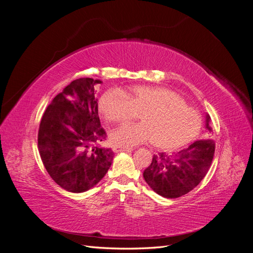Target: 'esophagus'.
Segmentation results:
<instances>
[{"mask_svg": "<svg viewBox=\"0 0 253 253\" xmlns=\"http://www.w3.org/2000/svg\"><path fill=\"white\" fill-rule=\"evenodd\" d=\"M132 148H122V147H114V151L115 152H129L132 151Z\"/></svg>", "mask_w": 253, "mask_h": 253, "instance_id": "obj_1", "label": "esophagus"}]
</instances>
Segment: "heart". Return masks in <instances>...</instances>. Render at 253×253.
Masks as SVG:
<instances>
[{"instance_id": "1", "label": "heart", "mask_w": 253, "mask_h": 253, "mask_svg": "<svg viewBox=\"0 0 253 253\" xmlns=\"http://www.w3.org/2000/svg\"><path fill=\"white\" fill-rule=\"evenodd\" d=\"M98 109L110 122L126 121L139 114L140 122L122 125L110 133L115 147L133 148L153 141L159 149H178L195 138L202 125L200 114L180 95L160 86L108 89L99 99Z\"/></svg>"}]
</instances>
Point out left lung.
<instances>
[{
	"mask_svg": "<svg viewBox=\"0 0 253 253\" xmlns=\"http://www.w3.org/2000/svg\"><path fill=\"white\" fill-rule=\"evenodd\" d=\"M206 137L212 133L209 114L205 116ZM215 152L211 139L197 140L189 148L168 155H154L144 170L143 178L153 191L167 198H177L193 190L208 173Z\"/></svg>",
	"mask_w": 253,
	"mask_h": 253,
	"instance_id": "left-lung-1",
	"label": "left lung"
}]
</instances>
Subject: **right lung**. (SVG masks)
I'll use <instances>...</instances> for the list:
<instances>
[{
	"label": "right lung",
	"instance_id": "obj_1",
	"mask_svg": "<svg viewBox=\"0 0 253 253\" xmlns=\"http://www.w3.org/2000/svg\"><path fill=\"white\" fill-rule=\"evenodd\" d=\"M91 78L74 80L52 99L38 133L42 163L57 185L73 193L96 186L110 169L114 152L99 148L106 133L98 116Z\"/></svg>",
	"mask_w": 253,
	"mask_h": 253
}]
</instances>
